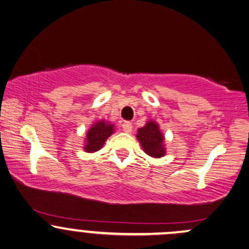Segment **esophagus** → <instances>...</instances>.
Masks as SVG:
<instances>
[{"mask_svg": "<svg viewBox=\"0 0 249 249\" xmlns=\"http://www.w3.org/2000/svg\"><path fill=\"white\" fill-rule=\"evenodd\" d=\"M122 127H123V131L126 133H130L131 131H132V123L130 122H124L122 124Z\"/></svg>", "mask_w": 249, "mask_h": 249, "instance_id": "obj_1", "label": "esophagus"}]
</instances>
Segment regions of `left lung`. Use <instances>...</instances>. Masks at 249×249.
<instances>
[{
	"instance_id": "8db88e82",
	"label": "left lung",
	"mask_w": 249,
	"mask_h": 249,
	"mask_svg": "<svg viewBox=\"0 0 249 249\" xmlns=\"http://www.w3.org/2000/svg\"><path fill=\"white\" fill-rule=\"evenodd\" d=\"M137 139L141 142L144 152L150 157L160 158L165 156V152H166L164 145L165 138L156 122L148 121L145 126L139 128Z\"/></svg>"
}]
</instances>
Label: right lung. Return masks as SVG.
<instances>
[{"mask_svg":"<svg viewBox=\"0 0 249 249\" xmlns=\"http://www.w3.org/2000/svg\"><path fill=\"white\" fill-rule=\"evenodd\" d=\"M113 131H115V126L112 124H108L107 122L99 121L95 123L89 128L87 133L84 145L85 152L92 153L101 150L107 139L113 133Z\"/></svg>","mask_w":249,"mask_h":249,"instance_id":"right-lung-1","label":"right lung"}]
</instances>
